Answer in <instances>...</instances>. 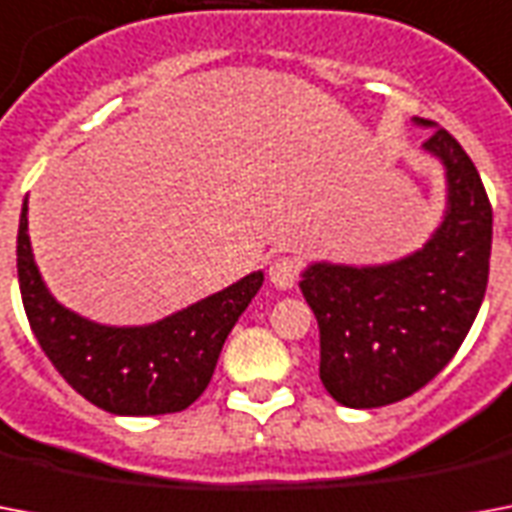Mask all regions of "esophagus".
Here are the masks:
<instances>
[{"instance_id":"1","label":"esophagus","mask_w":512,"mask_h":512,"mask_svg":"<svg viewBox=\"0 0 512 512\" xmlns=\"http://www.w3.org/2000/svg\"><path fill=\"white\" fill-rule=\"evenodd\" d=\"M300 276V263L295 257H276L268 268V279L276 289H292Z\"/></svg>"}]
</instances>
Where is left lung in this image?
Segmentation results:
<instances>
[{
  "label": "left lung",
  "mask_w": 512,
  "mask_h": 512,
  "mask_svg": "<svg viewBox=\"0 0 512 512\" xmlns=\"http://www.w3.org/2000/svg\"><path fill=\"white\" fill-rule=\"evenodd\" d=\"M422 151L444 167L446 204L428 241L374 265L316 260L300 292L319 321V377L337 404L372 409L428 385L484 303L492 257V204L462 146L430 119Z\"/></svg>",
  "instance_id": "1"
}]
</instances>
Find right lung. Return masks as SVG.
Segmentation results:
<instances>
[{
    "mask_svg": "<svg viewBox=\"0 0 512 512\" xmlns=\"http://www.w3.org/2000/svg\"><path fill=\"white\" fill-rule=\"evenodd\" d=\"M263 279V271H252L151 324H100L66 308L44 284L28 236V199L20 209L18 281L28 324L63 380L111 414L148 417L188 409L212 380L225 340Z\"/></svg>",
    "mask_w": 512,
    "mask_h": 512,
    "instance_id": "right-lung-1",
    "label": "right lung"
}]
</instances>
